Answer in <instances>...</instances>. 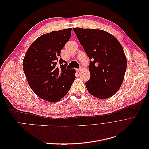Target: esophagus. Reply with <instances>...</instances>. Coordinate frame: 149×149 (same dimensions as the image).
Returning a JSON list of instances; mask_svg holds the SVG:
<instances>
[{
	"instance_id": "esophagus-1",
	"label": "esophagus",
	"mask_w": 149,
	"mask_h": 149,
	"mask_svg": "<svg viewBox=\"0 0 149 149\" xmlns=\"http://www.w3.org/2000/svg\"><path fill=\"white\" fill-rule=\"evenodd\" d=\"M76 71L79 72V71H80L81 70V68H78V69H76Z\"/></svg>"
}]
</instances>
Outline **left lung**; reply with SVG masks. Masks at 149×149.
<instances>
[{"mask_svg":"<svg viewBox=\"0 0 149 149\" xmlns=\"http://www.w3.org/2000/svg\"><path fill=\"white\" fill-rule=\"evenodd\" d=\"M80 44L90 60L89 79L86 82L89 93L100 99L116 94L123 81L127 59L116 37L98 29L74 28Z\"/></svg>","mask_w":149,"mask_h":149,"instance_id":"obj_1","label":"left lung"}]
</instances>
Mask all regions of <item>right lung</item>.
<instances>
[{
    "instance_id": "1",
    "label": "right lung",
    "mask_w": 149,
    "mask_h": 149,
    "mask_svg": "<svg viewBox=\"0 0 149 149\" xmlns=\"http://www.w3.org/2000/svg\"><path fill=\"white\" fill-rule=\"evenodd\" d=\"M71 29L53 31L39 37L26 52L23 69L29 84L40 98L55 102L68 92L76 78V71L66 68L61 51L71 34ZM58 61L61 67H57Z\"/></svg>"
}]
</instances>
